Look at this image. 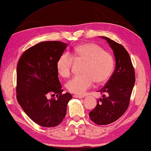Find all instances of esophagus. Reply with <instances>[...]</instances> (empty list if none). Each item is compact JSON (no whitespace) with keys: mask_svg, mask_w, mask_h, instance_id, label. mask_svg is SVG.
<instances>
[{"mask_svg":"<svg viewBox=\"0 0 151 151\" xmlns=\"http://www.w3.org/2000/svg\"><path fill=\"white\" fill-rule=\"evenodd\" d=\"M73 97L76 98H84L83 96H80V95H77V94L73 95Z\"/></svg>","mask_w":151,"mask_h":151,"instance_id":"esophagus-1","label":"esophagus"}]
</instances>
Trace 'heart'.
<instances>
[{"label":"heart","mask_w":151,"mask_h":151,"mask_svg":"<svg viewBox=\"0 0 151 151\" xmlns=\"http://www.w3.org/2000/svg\"><path fill=\"white\" fill-rule=\"evenodd\" d=\"M70 55L65 52L58 59L57 67L59 73L64 77L69 76L73 57L75 60L84 61L81 75H76L67 84V89L76 94H83L92 86L94 81L102 83L110 77L114 68V59L112 55L94 43L78 45L71 51Z\"/></svg>","instance_id":"heart-1"}]
</instances>
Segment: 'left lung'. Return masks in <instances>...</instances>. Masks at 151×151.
Instances as JSON below:
<instances>
[{"mask_svg":"<svg viewBox=\"0 0 151 151\" xmlns=\"http://www.w3.org/2000/svg\"><path fill=\"white\" fill-rule=\"evenodd\" d=\"M101 37L107 41L113 50L116 68L108 83L99 90L102 98L98 100L89 117L96 124L104 125L116 122L127 110L135 75L129 55L124 47L108 37Z\"/></svg>","mask_w":151,"mask_h":151,"instance_id":"1","label":"left lung"}]
</instances>
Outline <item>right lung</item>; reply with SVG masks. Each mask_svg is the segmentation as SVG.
Returning a JSON list of instances; mask_svg holds the SVG:
<instances>
[{
  "label": "right lung",
  "mask_w": 151,
  "mask_h": 151,
  "mask_svg": "<svg viewBox=\"0 0 151 151\" xmlns=\"http://www.w3.org/2000/svg\"><path fill=\"white\" fill-rule=\"evenodd\" d=\"M67 47L57 41L41 42L24 51L18 63L16 98L27 116L43 127L60 124L72 99L70 93L62 94L57 67ZM49 94L58 98L48 99Z\"/></svg>",
  "instance_id": "right-lung-1"
}]
</instances>
